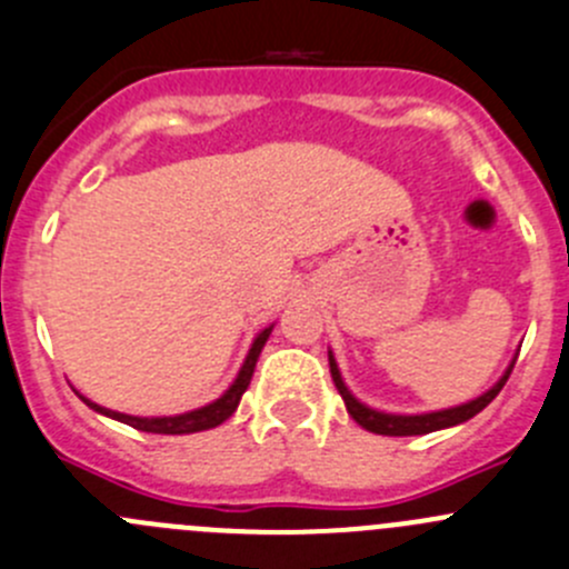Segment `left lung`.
Listing matches in <instances>:
<instances>
[{
  "label": "left lung",
  "mask_w": 569,
  "mask_h": 569,
  "mask_svg": "<svg viewBox=\"0 0 569 569\" xmlns=\"http://www.w3.org/2000/svg\"><path fill=\"white\" fill-rule=\"evenodd\" d=\"M328 358H330V375H333V383H336V389H339V395H341V400H345L350 417L356 419L361 428H367V431H372V433H380V437H419V433H431V431H439V428H450V425L467 422V419L476 417L478 411H483V408H487L489 402L498 397V391L503 389L506 380H509V375H511V369H515V363H511V367L506 369L503 378H500L498 383L487 391V395L478 397V400L465 402V406H456V408H445V411L402 417V413L375 411V408H367L363 402H358L356 397L347 391L345 380H341V375H339V367H336V358L333 356H328Z\"/></svg>",
  "instance_id": "1"
}]
</instances>
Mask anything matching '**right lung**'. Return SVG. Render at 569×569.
I'll use <instances>...</instances> for the list:
<instances>
[{
  "label": "right lung",
  "instance_id": "right-lung-1",
  "mask_svg": "<svg viewBox=\"0 0 569 569\" xmlns=\"http://www.w3.org/2000/svg\"><path fill=\"white\" fill-rule=\"evenodd\" d=\"M269 333H272V328L261 330V333H258V339L252 341L250 356H247L244 367H241L239 378L233 380V386H230V389L224 391V395L219 397L217 402H211V406L197 408V411L178 413V417H152V419H147V417H130V413L110 411V408L97 406V402L86 400V397H82V400H86L88 406L93 408V411L104 413V417L119 419V422L130 425V428H136V431H147V433H172V437H174V433H197V431H208V428H217V425H222L224 419L233 417V411H236V408H239L241 395H244L247 386H250L252 372H256V361H258V356H261L263 345H267Z\"/></svg>",
  "mask_w": 569,
  "mask_h": 569
}]
</instances>
